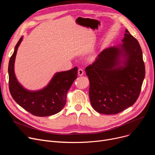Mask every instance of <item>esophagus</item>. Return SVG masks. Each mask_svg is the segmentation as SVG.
Instances as JSON below:
<instances>
[{
    "label": "esophagus",
    "instance_id": "34e87169",
    "mask_svg": "<svg viewBox=\"0 0 155 155\" xmlns=\"http://www.w3.org/2000/svg\"><path fill=\"white\" fill-rule=\"evenodd\" d=\"M84 70L82 69H81V68L78 69V75L79 76H82L84 75Z\"/></svg>",
    "mask_w": 155,
    "mask_h": 155
}]
</instances>
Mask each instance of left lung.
I'll return each mask as SVG.
<instances>
[{
    "instance_id": "8db88e82",
    "label": "left lung",
    "mask_w": 155,
    "mask_h": 155,
    "mask_svg": "<svg viewBox=\"0 0 155 155\" xmlns=\"http://www.w3.org/2000/svg\"><path fill=\"white\" fill-rule=\"evenodd\" d=\"M122 42L105 49L85 68L91 105L103 114H116L132 106L145 77L143 52L137 39L126 29Z\"/></svg>"
}]
</instances>
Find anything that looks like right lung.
<instances>
[{
    "instance_id": "obj_1",
    "label": "right lung",
    "mask_w": 155,
    "mask_h": 155,
    "mask_svg": "<svg viewBox=\"0 0 155 155\" xmlns=\"http://www.w3.org/2000/svg\"><path fill=\"white\" fill-rule=\"evenodd\" d=\"M22 39L23 36L16 44L8 67L11 94L21 107L32 114L39 117L54 115L60 112L66 104L67 94L77 77L78 68L56 73L42 89L36 91L28 90L18 82L14 72L15 56Z\"/></svg>"
}]
</instances>
